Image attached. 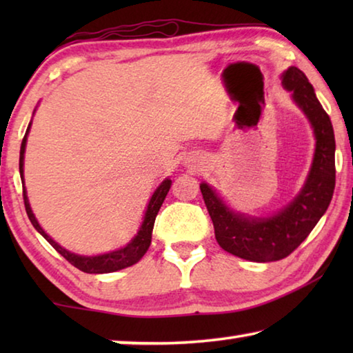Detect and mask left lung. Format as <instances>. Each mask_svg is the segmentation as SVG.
<instances>
[{"instance_id": "left-lung-1", "label": "left lung", "mask_w": 353, "mask_h": 353, "mask_svg": "<svg viewBox=\"0 0 353 353\" xmlns=\"http://www.w3.org/2000/svg\"><path fill=\"white\" fill-rule=\"evenodd\" d=\"M282 83L310 119L316 137L313 165L301 193L272 216L254 218L232 212L207 183H201L219 246L232 255L259 263L282 260L301 246L330 205L334 190L336 170L330 117L301 70L290 67L282 76Z\"/></svg>"}]
</instances>
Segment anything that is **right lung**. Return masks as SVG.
<instances>
[{
	"mask_svg": "<svg viewBox=\"0 0 353 353\" xmlns=\"http://www.w3.org/2000/svg\"><path fill=\"white\" fill-rule=\"evenodd\" d=\"M31 129V123L26 129V134L23 137L21 141V148H20V176H21V182H25L23 179V160H25V149H26V140H28V132ZM171 187V181L170 179H165V181L160 183V187L154 191L151 201L148 204V210L145 213V219H143V224L140 227L139 234L135 235V238L130 241L128 246H124L118 250H113V252L109 254H103V255H97V256H85V255H77L70 252V250L63 249L62 246L52 240L50 235L45 234V230L41 229L40 224L35 219L34 213L31 210V205H29L28 196H26V188H23V201H25V208L28 213V218L31 221L32 225L35 227V230L45 238V240L54 248L59 254H61L65 260H68L71 265L77 270H81L83 272L88 274H104V272H113V271H119L124 270V268L132 266L139 261L143 255L146 254V250L151 244V238H152V229H154V223H155V216L162 207L163 201L168 194Z\"/></svg>",
	"mask_w": 353,
	"mask_h": 353,
	"instance_id": "obj_1",
	"label": "right lung"
}]
</instances>
